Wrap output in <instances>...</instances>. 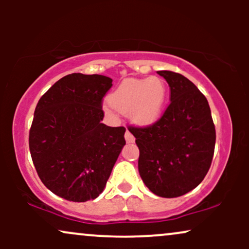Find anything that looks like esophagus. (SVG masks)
Listing matches in <instances>:
<instances>
[{"label": "esophagus", "instance_id": "esophagus-1", "mask_svg": "<svg viewBox=\"0 0 249 249\" xmlns=\"http://www.w3.org/2000/svg\"><path fill=\"white\" fill-rule=\"evenodd\" d=\"M125 141H126L127 142H134L133 134L131 133L130 131H126V132H125Z\"/></svg>", "mask_w": 249, "mask_h": 249}]
</instances>
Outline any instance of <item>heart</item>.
<instances>
[{"instance_id":"1","label":"heart","mask_w":249,"mask_h":249,"mask_svg":"<svg viewBox=\"0 0 249 249\" xmlns=\"http://www.w3.org/2000/svg\"><path fill=\"white\" fill-rule=\"evenodd\" d=\"M167 98L165 82L157 76L126 79L108 97L111 107L127 113L133 123L150 125L160 118Z\"/></svg>"}]
</instances>
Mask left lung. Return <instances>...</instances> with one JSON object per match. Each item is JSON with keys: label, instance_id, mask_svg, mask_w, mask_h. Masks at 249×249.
I'll return each mask as SVG.
<instances>
[{"label": "left lung", "instance_id": "1", "mask_svg": "<svg viewBox=\"0 0 249 249\" xmlns=\"http://www.w3.org/2000/svg\"><path fill=\"white\" fill-rule=\"evenodd\" d=\"M170 87V104L147 126H128L139 148L138 170L151 192L184 196L202 181L212 164L215 126L206 97L186 77L158 71Z\"/></svg>", "mask_w": 249, "mask_h": 249}]
</instances>
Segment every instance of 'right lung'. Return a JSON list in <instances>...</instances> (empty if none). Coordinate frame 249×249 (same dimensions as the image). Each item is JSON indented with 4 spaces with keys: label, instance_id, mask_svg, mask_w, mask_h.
Listing matches in <instances>:
<instances>
[{
    "label": "right lung",
    "instance_id": "add662e5",
    "mask_svg": "<svg viewBox=\"0 0 249 249\" xmlns=\"http://www.w3.org/2000/svg\"><path fill=\"white\" fill-rule=\"evenodd\" d=\"M112 79L71 73L39 98L29 148L39 179L69 201L96 199L125 145V127L103 124V98Z\"/></svg>",
    "mask_w": 249,
    "mask_h": 249
}]
</instances>
